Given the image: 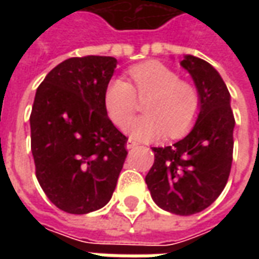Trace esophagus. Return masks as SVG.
<instances>
[{"label":"esophagus","mask_w":259,"mask_h":259,"mask_svg":"<svg viewBox=\"0 0 259 259\" xmlns=\"http://www.w3.org/2000/svg\"><path fill=\"white\" fill-rule=\"evenodd\" d=\"M137 144H139L137 141L133 140V139H129V140H127V144H126V147H127V148L130 150V148H133V147H136Z\"/></svg>","instance_id":"1"}]
</instances>
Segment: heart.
Returning a JSON list of instances; mask_svg holds the SVG:
<instances>
[{"label": "heart", "mask_w": 259, "mask_h": 259, "mask_svg": "<svg viewBox=\"0 0 259 259\" xmlns=\"http://www.w3.org/2000/svg\"><path fill=\"white\" fill-rule=\"evenodd\" d=\"M129 83L115 79L104 93V107L108 118L123 127L144 100L146 112L127 126L133 137L147 140L163 135L179 137L194 123L200 111V94L194 85L180 80V76L166 65L150 61L129 69Z\"/></svg>", "instance_id": "obj_1"}]
</instances>
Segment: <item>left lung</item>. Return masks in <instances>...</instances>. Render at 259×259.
<instances>
[{
	"label": "left lung",
	"instance_id": "1",
	"mask_svg": "<svg viewBox=\"0 0 259 259\" xmlns=\"http://www.w3.org/2000/svg\"><path fill=\"white\" fill-rule=\"evenodd\" d=\"M180 65L194 80L200 113L183 140L152 148L154 163L146 183L159 208L193 215L211 205L228 183L234 116L228 87L211 65L193 55H186Z\"/></svg>",
	"mask_w": 259,
	"mask_h": 259
}]
</instances>
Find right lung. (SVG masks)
<instances>
[{"instance_id":"obj_1","label":"right lung","mask_w":259,"mask_h":259,"mask_svg":"<svg viewBox=\"0 0 259 259\" xmlns=\"http://www.w3.org/2000/svg\"><path fill=\"white\" fill-rule=\"evenodd\" d=\"M118 61L87 55L64 61L37 89L30 113L36 176L48 200L68 213L111 200L127 155V137L104 107Z\"/></svg>"}]
</instances>
